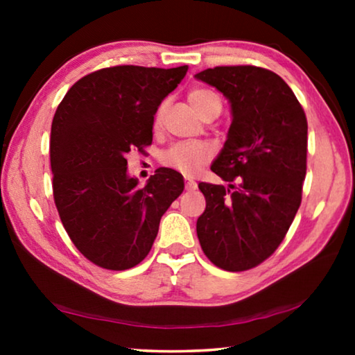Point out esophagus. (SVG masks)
Instances as JSON below:
<instances>
[{
    "label": "esophagus",
    "mask_w": 355,
    "mask_h": 355,
    "mask_svg": "<svg viewBox=\"0 0 355 355\" xmlns=\"http://www.w3.org/2000/svg\"><path fill=\"white\" fill-rule=\"evenodd\" d=\"M197 182L193 179H186V191H196Z\"/></svg>",
    "instance_id": "esophagus-1"
}]
</instances>
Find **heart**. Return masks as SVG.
<instances>
[{"mask_svg": "<svg viewBox=\"0 0 355 355\" xmlns=\"http://www.w3.org/2000/svg\"><path fill=\"white\" fill-rule=\"evenodd\" d=\"M189 103L192 110L203 118L211 108L221 110V101L211 90L207 89H193L189 92ZM164 106H159L155 113L153 125L159 128L163 123ZM211 158V150L205 144H176L164 153L163 163L166 166L176 169L184 174H193Z\"/></svg>", "mask_w": 355, "mask_h": 355, "instance_id": "obj_1", "label": "heart"}]
</instances>
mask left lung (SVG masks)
Here are the masks:
<instances>
[{"instance_id": "left-lung-1", "label": "left lung", "mask_w": 355, "mask_h": 355, "mask_svg": "<svg viewBox=\"0 0 355 355\" xmlns=\"http://www.w3.org/2000/svg\"><path fill=\"white\" fill-rule=\"evenodd\" d=\"M196 77L231 103L227 140L211 171L237 182L198 184L207 208L197 236L218 268L245 271L278 249L302 202L307 118L289 85L263 67L218 66Z\"/></svg>"}]
</instances>
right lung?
<instances>
[{"instance_id": "right-lung-1", "label": "right lung", "mask_w": 355, "mask_h": 355, "mask_svg": "<svg viewBox=\"0 0 355 355\" xmlns=\"http://www.w3.org/2000/svg\"><path fill=\"white\" fill-rule=\"evenodd\" d=\"M187 69L105 67L77 80L58 106L50 139L53 197L72 244L96 266L139 265L184 191L182 174L171 168L157 169L137 187L125 155L152 145L153 116Z\"/></svg>"}]
</instances>
